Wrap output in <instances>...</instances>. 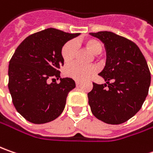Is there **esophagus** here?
<instances>
[{"instance_id":"1","label":"esophagus","mask_w":153,"mask_h":153,"mask_svg":"<svg viewBox=\"0 0 153 153\" xmlns=\"http://www.w3.org/2000/svg\"><path fill=\"white\" fill-rule=\"evenodd\" d=\"M81 84V82L80 81H76V85L79 86Z\"/></svg>"}]
</instances>
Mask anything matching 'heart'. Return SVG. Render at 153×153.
Returning <instances> with one entry per match:
<instances>
[{
  "instance_id": "1",
  "label": "heart",
  "mask_w": 153,
  "mask_h": 153,
  "mask_svg": "<svg viewBox=\"0 0 153 153\" xmlns=\"http://www.w3.org/2000/svg\"><path fill=\"white\" fill-rule=\"evenodd\" d=\"M84 45L87 48V49L90 51L93 54H99L102 51V45L95 39L86 40L84 42ZM60 53H61L62 59L65 64L69 65L73 61L75 53H76V48H75L73 42L70 41L63 45ZM94 71H95V68L92 65L83 66V65L75 64V65H68L65 68L64 73L67 77L77 80V81H82V80L87 79L90 75L94 72Z\"/></svg>"
}]
</instances>
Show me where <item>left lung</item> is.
Returning a JSON list of instances; mask_svg holds the SVG:
<instances>
[{
    "label": "left lung",
    "instance_id": "8db88e82",
    "mask_svg": "<svg viewBox=\"0 0 153 153\" xmlns=\"http://www.w3.org/2000/svg\"><path fill=\"white\" fill-rule=\"evenodd\" d=\"M106 51L105 65L99 75L105 84L93 82L88 94L94 116L105 123L120 124L136 114L148 94L151 73L138 46L111 31L89 33Z\"/></svg>",
    "mask_w": 153,
    "mask_h": 153
}]
</instances>
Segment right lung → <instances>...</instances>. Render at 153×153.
<instances>
[{
    "label": "right lung",
    "instance_id": "obj_1",
    "mask_svg": "<svg viewBox=\"0 0 153 153\" xmlns=\"http://www.w3.org/2000/svg\"><path fill=\"white\" fill-rule=\"evenodd\" d=\"M79 35L49 28L29 36L15 50L9 62L8 88L15 108L27 121L46 123L64 111L76 83L71 78L60 77L59 69L64 65L60 51ZM52 77L61 82L48 84Z\"/></svg>",
    "mask_w": 153,
    "mask_h": 153
}]
</instances>
